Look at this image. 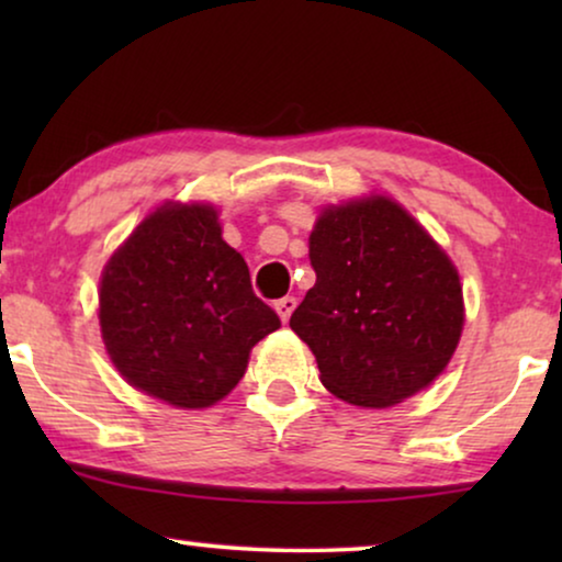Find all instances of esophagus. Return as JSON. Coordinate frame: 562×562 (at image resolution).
I'll return each mask as SVG.
<instances>
[{"mask_svg":"<svg viewBox=\"0 0 562 562\" xmlns=\"http://www.w3.org/2000/svg\"><path fill=\"white\" fill-rule=\"evenodd\" d=\"M296 310V299L294 296H283L276 302V312H279L281 322H289L291 319V312Z\"/></svg>","mask_w":562,"mask_h":562,"instance_id":"obj_1","label":"esophagus"}]
</instances>
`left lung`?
Here are the masks:
<instances>
[{
	"label": "left lung",
	"mask_w": 562,
	"mask_h": 562,
	"mask_svg": "<svg viewBox=\"0 0 562 562\" xmlns=\"http://www.w3.org/2000/svg\"><path fill=\"white\" fill-rule=\"evenodd\" d=\"M317 283L289 325L342 402L386 409L429 386L463 333L452 260L404 206L368 196L327 206L310 235Z\"/></svg>",
	"instance_id": "obj_1"
}]
</instances>
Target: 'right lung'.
Returning a JSON list of instances; mask_svg holds the SVG:
<instances>
[{
	"label": "right lung",
	"mask_w": 562,
	"mask_h": 562,
	"mask_svg": "<svg viewBox=\"0 0 562 562\" xmlns=\"http://www.w3.org/2000/svg\"><path fill=\"white\" fill-rule=\"evenodd\" d=\"M99 325L130 386L179 409H204L245 375L252 345L281 327L252 294L240 252L210 204L168 202L104 266Z\"/></svg>",
	"instance_id": "right-lung-1"
}]
</instances>
